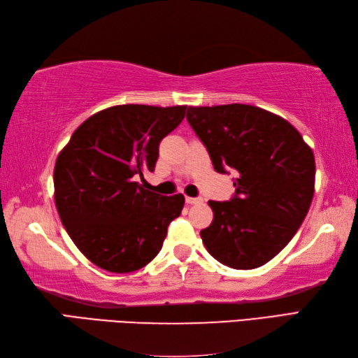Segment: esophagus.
Instances as JSON below:
<instances>
[{
  "label": "esophagus",
  "instance_id": "34e87169",
  "mask_svg": "<svg viewBox=\"0 0 358 358\" xmlns=\"http://www.w3.org/2000/svg\"><path fill=\"white\" fill-rule=\"evenodd\" d=\"M203 200L201 199H194V196H186V203L187 204H199L201 203Z\"/></svg>",
  "mask_w": 358,
  "mask_h": 358
}]
</instances>
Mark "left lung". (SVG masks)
I'll return each mask as SVG.
<instances>
[{
  "label": "left lung",
  "instance_id": "obj_1",
  "mask_svg": "<svg viewBox=\"0 0 358 358\" xmlns=\"http://www.w3.org/2000/svg\"><path fill=\"white\" fill-rule=\"evenodd\" d=\"M186 118L214 169L238 172L234 199L208 203L214 220L200 232L204 246L229 268H260L292 240L308 214L314 152L289 121L257 106H189Z\"/></svg>",
  "mask_w": 358,
  "mask_h": 358
}]
</instances>
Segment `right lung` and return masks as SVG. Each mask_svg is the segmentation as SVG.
<instances>
[{"label": "right lung", "mask_w": 358, "mask_h": 358, "mask_svg": "<svg viewBox=\"0 0 358 358\" xmlns=\"http://www.w3.org/2000/svg\"><path fill=\"white\" fill-rule=\"evenodd\" d=\"M186 106H112L81 123L57 157L55 206L81 254L115 273L150 263L181 214L185 195H158L135 178L152 172L158 144Z\"/></svg>", "instance_id": "add662e5"}]
</instances>
